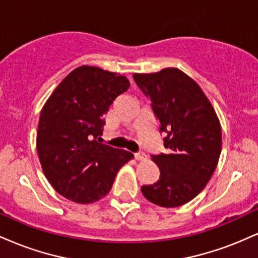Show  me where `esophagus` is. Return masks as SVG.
<instances>
[{"instance_id": "esophagus-1", "label": "esophagus", "mask_w": 258, "mask_h": 258, "mask_svg": "<svg viewBox=\"0 0 258 258\" xmlns=\"http://www.w3.org/2000/svg\"><path fill=\"white\" fill-rule=\"evenodd\" d=\"M135 159L138 160V161H139V160H144V159H146V154L142 153V152L136 153V154H135Z\"/></svg>"}]
</instances>
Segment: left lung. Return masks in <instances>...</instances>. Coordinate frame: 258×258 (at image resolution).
Masks as SVG:
<instances>
[{
  "label": "left lung",
  "mask_w": 258,
  "mask_h": 258,
  "mask_svg": "<svg viewBox=\"0 0 258 258\" xmlns=\"http://www.w3.org/2000/svg\"><path fill=\"white\" fill-rule=\"evenodd\" d=\"M152 102L166 153L152 155L160 178L141 188L144 198L161 207L189 203L214 174L222 149L221 123L200 86L177 68L133 74Z\"/></svg>",
  "instance_id": "8db88e82"
}]
</instances>
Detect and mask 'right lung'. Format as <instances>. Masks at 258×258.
Here are the masks:
<instances>
[{
    "instance_id": "add662e5",
    "label": "right lung",
    "mask_w": 258,
    "mask_h": 258,
    "mask_svg": "<svg viewBox=\"0 0 258 258\" xmlns=\"http://www.w3.org/2000/svg\"><path fill=\"white\" fill-rule=\"evenodd\" d=\"M130 88L125 76L97 67L74 69L44 103L36 147L42 171L68 200L90 204L105 197L133 154L98 143L104 114Z\"/></svg>"
}]
</instances>
